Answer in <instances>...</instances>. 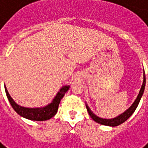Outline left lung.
<instances>
[{
    "label": "left lung",
    "instance_id": "obj_1",
    "mask_svg": "<svg viewBox=\"0 0 148 148\" xmlns=\"http://www.w3.org/2000/svg\"><path fill=\"white\" fill-rule=\"evenodd\" d=\"M145 84H146V78H145V72H144V81H143L142 86H141V88H140V91H139V94H138V97H137L136 100L134 101V102L132 103V105H131L127 110H125L123 114H120L119 116H117V117H114V118H112V119H104V118H101V117H97V115H95V114L90 110L89 107L86 104V108H87L88 114H89L90 117H91L95 122H97L98 124H103V125H106V126L115 127L123 124V123H124V121H126L128 119L129 117L133 114V113L135 111L136 108H137V107L138 106V103L140 102V98L142 97L143 94H144V91H145Z\"/></svg>",
    "mask_w": 148,
    "mask_h": 148
}]
</instances>
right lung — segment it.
Segmentation results:
<instances>
[{"instance_id":"add662e5","label":"right lung","mask_w":148,"mask_h":148,"mask_svg":"<svg viewBox=\"0 0 148 148\" xmlns=\"http://www.w3.org/2000/svg\"><path fill=\"white\" fill-rule=\"evenodd\" d=\"M4 88H5L6 95H7V97H8L10 105L12 106L14 110L18 114L21 115V117H25L27 119L31 120V121H47V120L51 119V117L56 114V113L58 110V106L60 102V100L64 96L65 93L69 90L70 86L66 85L60 88V90L56 95L55 97L53 99V101L51 103L47 104L45 107H43V108H24V107L18 105L17 103H15V101L13 100L12 97H10L5 86H4Z\"/></svg>"}]
</instances>
